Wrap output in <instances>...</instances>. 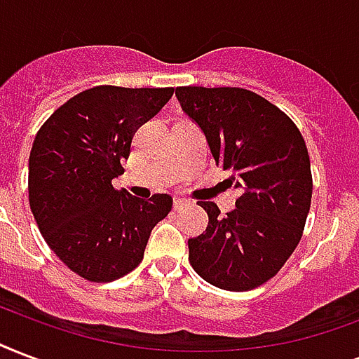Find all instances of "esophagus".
Segmentation results:
<instances>
[{
    "label": "esophagus",
    "mask_w": 359,
    "mask_h": 359,
    "mask_svg": "<svg viewBox=\"0 0 359 359\" xmlns=\"http://www.w3.org/2000/svg\"><path fill=\"white\" fill-rule=\"evenodd\" d=\"M188 205H190V201H188V199L177 198L175 199L173 207H175V210H180V209H184V207H188Z\"/></svg>",
    "instance_id": "esophagus-1"
}]
</instances>
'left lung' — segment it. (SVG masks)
<instances>
[{"label": "left lung", "mask_w": 359, "mask_h": 359, "mask_svg": "<svg viewBox=\"0 0 359 359\" xmlns=\"http://www.w3.org/2000/svg\"><path fill=\"white\" fill-rule=\"evenodd\" d=\"M175 94L203 130L216 165L231 169L229 182L241 190L228 216L212 201H199L209 226L188 241V259L216 288H258L303 237L313 198L305 139L288 114L250 90L177 86Z\"/></svg>", "instance_id": "left-lung-1"}]
</instances>
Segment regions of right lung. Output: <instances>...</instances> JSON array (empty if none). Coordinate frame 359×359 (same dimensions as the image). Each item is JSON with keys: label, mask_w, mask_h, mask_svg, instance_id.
<instances>
[{"label": "right lung", "mask_w": 359, "mask_h": 359, "mask_svg": "<svg viewBox=\"0 0 359 359\" xmlns=\"http://www.w3.org/2000/svg\"><path fill=\"white\" fill-rule=\"evenodd\" d=\"M173 88L95 86L46 118L29 152V209L65 267L90 283H111L143 262L150 231L173 207L168 194L143 201L120 191L135 131Z\"/></svg>", "instance_id": "right-lung-1"}]
</instances>
